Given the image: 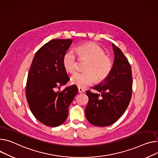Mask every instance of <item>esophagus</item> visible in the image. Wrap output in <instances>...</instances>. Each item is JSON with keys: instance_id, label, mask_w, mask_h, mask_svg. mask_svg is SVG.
Here are the masks:
<instances>
[{"instance_id": "1", "label": "esophagus", "mask_w": 158, "mask_h": 158, "mask_svg": "<svg viewBox=\"0 0 158 158\" xmlns=\"http://www.w3.org/2000/svg\"><path fill=\"white\" fill-rule=\"evenodd\" d=\"M78 92H79L80 93H83V92H85V90L83 89H81V88H78Z\"/></svg>"}]
</instances>
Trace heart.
<instances>
[{"label":"heart","instance_id":"heart-1","mask_svg":"<svg viewBox=\"0 0 158 158\" xmlns=\"http://www.w3.org/2000/svg\"><path fill=\"white\" fill-rule=\"evenodd\" d=\"M76 52L81 60H87L85 72L77 73L71 78V81L79 88H85L97 82L105 80L111 73L113 68L112 59L106 54L103 48L94 43L79 45ZM78 58L72 50L66 52L63 57L64 68L71 73L77 69Z\"/></svg>","mask_w":158,"mask_h":158}]
</instances>
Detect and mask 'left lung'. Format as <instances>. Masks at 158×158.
Returning <instances> with one entry per match:
<instances>
[{"mask_svg":"<svg viewBox=\"0 0 158 158\" xmlns=\"http://www.w3.org/2000/svg\"><path fill=\"white\" fill-rule=\"evenodd\" d=\"M114 61L111 73L99 85L93 88L99 93L87 90L89 97L85 116L95 126L107 127L125 113L132 94V73L128 59L113 44Z\"/></svg>","mask_w":158,"mask_h":158,"instance_id":"1","label":"left lung"}]
</instances>
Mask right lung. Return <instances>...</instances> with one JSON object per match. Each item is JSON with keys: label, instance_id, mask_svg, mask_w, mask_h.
<instances>
[{"label": "right lung", "instance_id": "obj_1", "mask_svg": "<svg viewBox=\"0 0 158 158\" xmlns=\"http://www.w3.org/2000/svg\"><path fill=\"white\" fill-rule=\"evenodd\" d=\"M71 39H54L36 52L26 85V97L30 110L44 125L56 127L68 116V107L78 92L76 85L57 91L69 81L63 57Z\"/></svg>", "mask_w": 158, "mask_h": 158}]
</instances>
